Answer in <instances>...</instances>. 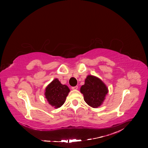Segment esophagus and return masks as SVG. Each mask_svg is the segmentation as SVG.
<instances>
[{
  "instance_id": "obj_1",
  "label": "esophagus",
  "mask_w": 148,
  "mask_h": 148,
  "mask_svg": "<svg viewBox=\"0 0 148 148\" xmlns=\"http://www.w3.org/2000/svg\"><path fill=\"white\" fill-rule=\"evenodd\" d=\"M77 88H78V86H72V90H77Z\"/></svg>"
}]
</instances>
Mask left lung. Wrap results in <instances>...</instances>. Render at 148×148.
Wrapping results in <instances>:
<instances>
[{"label": "left lung", "instance_id": "left-lung-1", "mask_svg": "<svg viewBox=\"0 0 148 148\" xmlns=\"http://www.w3.org/2000/svg\"><path fill=\"white\" fill-rule=\"evenodd\" d=\"M80 92L88 105L97 108L102 104L109 91L106 84L100 78L88 75L84 81V84L81 86Z\"/></svg>", "mask_w": 148, "mask_h": 148}]
</instances>
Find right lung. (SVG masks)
<instances>
[{"label":"right lung","mask_w":148,"mask_h":148,"mask_svg":"<svg viewBox=\"0 0 148 148\" xmlns=\"http://www.w3.org/2000/svg\"><path fill=\"white\" fill-rule=\"evenodd\" d=\"M70 89L65 84H62L55 78L45 89V95L49 104L54 108H59L65 103Z\"/></svg>","instance_id":"1"}]
</instances>
